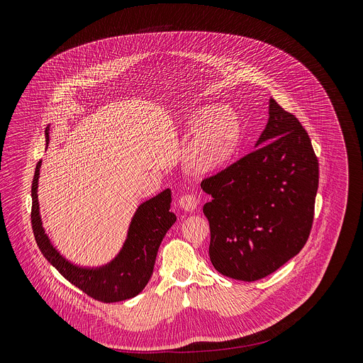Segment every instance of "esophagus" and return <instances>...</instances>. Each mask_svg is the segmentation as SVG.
Returning <instances> with one entry per match:
<instances>
[{
    "label": "esophagus",
    "instance_id": "34e87169",
    "mask_svg": "<svg viewBox=\"0 0 363 363\" xmlns=\"http://www.w3.org/2000/svg\"><path fill=\"white\" fill-rule=\"evenodd\" d=\"M199 204H200L199 199L196 196H193V194H186V196L180 197V200H179V206L183 208L184 211H187V212L196 211L199 208Z\"/></svg>",
    "mask_w": 363,
    "mask_h": 363
}]
</instances>
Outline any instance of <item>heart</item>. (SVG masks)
<instances>
[{"instance_id": "heart-1", "label": "heart", "mask_w": 363, "mask_h": 363, "mask_svg": "<svg viewBox=\"0 0 363 363\" xmlns=\"http://www.w3.org/2000/svg\"><path fill=\"white\" fill-rule=\"evenodd\" d=\"M189 123L194 133L184 151L186 166L200 174L226 167L243 140L239 116L226 107L207 106L199 108Z\"/></svg>"}]
</instances>
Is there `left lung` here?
Here are the masks:
<instances>
[{"instance_id": "left-lung-1", "label": "left lung", "mask_w": 363, "mask_h": 363, "mask_svg": "<svg viewBox=\"0 0 363 363\" xmlns=\"http://www.w3.org/2000/svg\"><path fill=\"white\" fill-rule=\"evenodd\" d=\"M256 145L201 182L212 197L203 208L211 262L222 275L249 282L277 271L303 249L318 187V160L306 130L272 98Z\"/></svg>"}]
</instances>
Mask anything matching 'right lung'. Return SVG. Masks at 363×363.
I'll list each match as a JSON object with an SVG mask.
<instances>
[{
    "label": "right lung",
    "instance_id": "obj_1",
    "mask_svg": "<svg viewBox=\"0 0 363 363\" xmlns=\"http://www.w3.org/2000/svg\"><path fill=\"white\" fill-rule=\"evenodd\" d=\"M46 140L49 143V127L46 130ZM40 164L42 160L36 164L32 182L30 220L33 235L42 255L67 281L95 301L114 303L137 296L145 288L152 275L162 239L176 222V215L169 211L172 191L166 189L140 206L131 220L128 238L123 250L110 264L96 269L79 268L60 256L42 226L38 203Z\"/></svg>",
    "mask_w": 363,
    "mask_h": 363
}]
</instances>
